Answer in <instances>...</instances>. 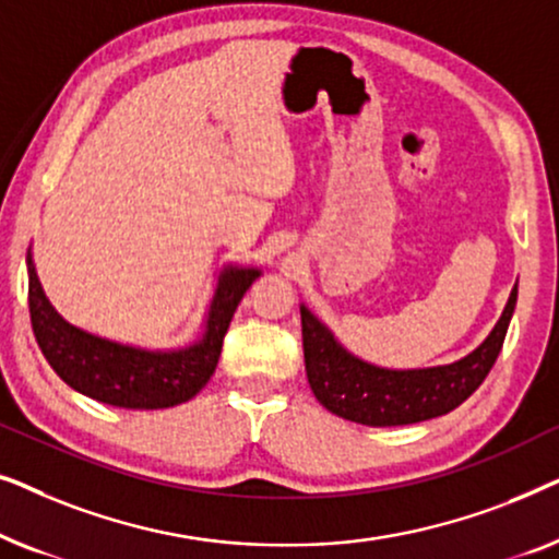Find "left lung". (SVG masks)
Returning <instances> with one entry per match:
<instances>
[{
	"instance_id": "1",
	"label": "left lung",
	"mask_w": 559,
	"mask_h": 559,
	"mask_svg": "<svg viewBox=\"0 0 559 559\" xmlns=\"http://www.w3.org/2000/svg\"><path fill=\"white\" fill-rule=\"evenodd\" d=\"M516 308V285L488 338L461 361L430 369H384L348 354L335 335L300 305L305 371L328 412L369 427L425 423L468 400L491 371Z\"/></svg>"
}]
</instances>
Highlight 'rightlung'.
<instances>
[{
    "label": "right lung",
    "instance_id": "add662e5",
    "mask_svg": "<svg viewBox=\"0 0 559 559\" xmlns=\"http://www.w3.org/2000/svg\"><path fill=\"white\" fill-rule=\"evenodd\" d=\"M259 274L257 266H224L198 341L173 350H147L86 333L60 318L43 293L27 251L29 320L43 356L75 392L111 407L165 409L193 400L209 384L228 323Z\"/></svg>",
    "mask_w": 559,
    "mask_h": 559
}]
</instances>
